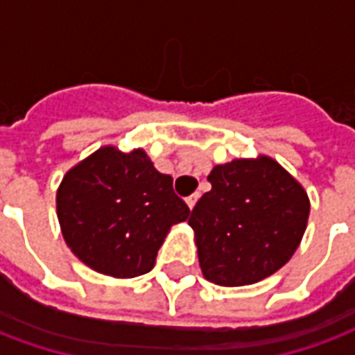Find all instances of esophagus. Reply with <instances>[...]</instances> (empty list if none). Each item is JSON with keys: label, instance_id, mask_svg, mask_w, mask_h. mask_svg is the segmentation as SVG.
Returning <instances> with one entry per match:
<instances>
[{"label": "esophagus", "instance_id": "esophagus-1", "mask_svg": "<svg viewBox=\"0 0 355 355\" xmlns=\"http://www.w3.org/2000/svg\"><path fill=\"white\" fill-rule=\"evenodd\" d=\"M198 200H200V192H196V193H192V196H188V198H186V203H188V207H190V209L196 207Z\"/></svg>", "mask_w": 355, "mask_h": 355}]
</instances>
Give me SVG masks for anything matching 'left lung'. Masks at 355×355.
<instances>
[{
	"label": "left lung",
	"instance_id": "1",
	"mask_svg": "<svg viewBox=\"0 0 355 355\" xmlns=\"http://www.w3.org/2000/svg\"><path fill=\"white\" fill-rule=\"evenodd\" d=\"M207 178L211 190L188 218L205 279L239 287L277 272L304 236V188L264 155L216 165Z\"/></svg>",
	"mask_w": 355,
	"mask_h": 355
}]
</instances>
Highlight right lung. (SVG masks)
Returning a JSON list of instances; mask_svg holds the SVG:
<instances>
[{
	"label": "right lung",
	"instance_id": "1",
	"mask_svg": "<svg viewBox=\"0 0 355 355\" xmlns=\"http://www.w3.org/2000/svg\"><path fill=\"white\" fill-rule=\"evenodd\" d=\"M57 215L66 245L96 272L137 277L154 268L173 224L190 209L173 178L155 169L142 150H96L62 178Z\"/></svg>",
	"mask_w": 355,
	"mask_h": 355
}]
</instances>
